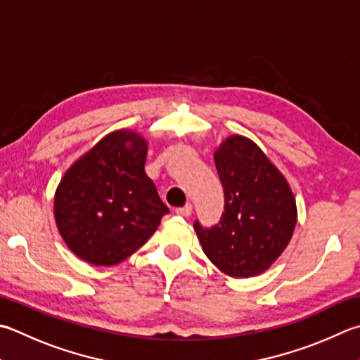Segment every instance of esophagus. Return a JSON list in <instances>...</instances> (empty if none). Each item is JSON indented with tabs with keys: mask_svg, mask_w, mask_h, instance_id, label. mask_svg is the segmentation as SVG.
<instances>
[{
	"mask_svg": "<svg viewBox=\"0 0 360 360\" xmlns=\"http://www.w3.org/2000/svg\"><path fill=\"white\" fill-rule=\"evenodd\" d=\"M192 210H193L192 204H186L184 207H178V209L174 210V212H176V215H181V217H190V214H192Z\"/></svg>",
	"mask_w": 360,
	"mask_h": 360,
	"instance_id": "obj_1",
	"label": "esophagus"
}]
</instances>
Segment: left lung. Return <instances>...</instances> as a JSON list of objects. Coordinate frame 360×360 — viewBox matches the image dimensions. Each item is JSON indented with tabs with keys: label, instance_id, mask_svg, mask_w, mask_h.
Here are the masks:
<instances>
[{
	"label": "left lung",
	"instance_id": "left-lung-1",
	"mask_svg": "<svg viewBox=\"0 0 360 360\" xmlns=\"http://www.w3.org/2000/svg\"><path fill=\"white\" fill-rule=\"evenodd\" d=\"M224 192V212L214 228L195 221L204 255L232 278L270 269L290 243L297 200L285 176L251 139L232 134L214 151Z\"/></svg>",
	"mask_w": 360,
	"mask_h": 360
}]
</instances>
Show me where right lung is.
Listing matches in <instances>:
<instances>
[{"label":"right lung","instance_id":"obj_1","mask_svg":"<svg viewBox=\"0 0 360 360\" xmlns=\"http://www.w3.org/2000/svg\"><path fill=\"white\" fill-rule=\"evenodd\" d=\"M146 139L117 129L75 160L54 193V220L63 242L84 262L112 266L132 256L168 207L145 173Z\"/></svg>","mask_w":360,"mask_h":360}]
</instances>
